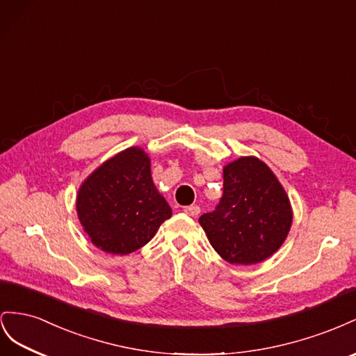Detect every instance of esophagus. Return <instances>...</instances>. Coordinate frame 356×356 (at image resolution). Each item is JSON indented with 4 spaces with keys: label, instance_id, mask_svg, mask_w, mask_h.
Listing matches in <instances>:
<instances>
[{
    "label": "esophagus",
    "instance_id": "esophagus-1",
    "mask_svg": "<svg viewBox=\"0 0 356 356\" xmlns=\"http://www.w3.org/2000/svg\"><path fill=\"white\" fill-rule=\"evenodd\" d=\"M184 211L186 213V215H189V216H198L200 215V211H201V209L198 207V206H188V207H185L184 209Z\"/></svg>",
    "mask_w": 356,
    "mask_h": 356
}]
</instances>
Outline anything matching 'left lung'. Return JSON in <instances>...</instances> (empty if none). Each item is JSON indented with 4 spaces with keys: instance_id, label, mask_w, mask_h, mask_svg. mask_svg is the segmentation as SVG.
I'll use <instances>...</instances> for the list:
<instances>
[{
    "instance_id": "8db88e82",
    "label": "left lung",
    "mask_w": 356,
    "mask_h": 356,
    "mask_svg": "<svg viewBox=\"0 0 356 356\" xmlns=\"http://www.w3.org/2000/svg\"><path fill=\"white\" fill-rule=\"evenodd\" d=\"M292 223L285 189L267 164L241 156L223 167V194L200 218L210 245L229 264L250 266L283 245Z\"/></svg>"
}]
</instances>
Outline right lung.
Segmentation results:
<instances>
[{
  "label": "right lung",
  "instance_id": "right-lung-1",
  "mask_svg": "<svg viewBox=\"0 0 356 356\" xmlns=\"http://www.w3.org/2000/svg\"><path fill=\"white\" fill-rule=\"evenodd\" d=\"M76 209L90 241L113 255L143 248L171 218L141 147L122 150L101 164L80 186Z\"/></svg>",
  "mask_w": 356,
  "mask_h": 356
}]
</instances>
